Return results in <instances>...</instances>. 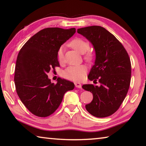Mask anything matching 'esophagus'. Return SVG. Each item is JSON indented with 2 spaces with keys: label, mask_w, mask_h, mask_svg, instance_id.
Listing matches in <instances>:
<instances>
[{
  "label": "esophagus",
  "mask_w": 146,
  "mask_h": 146,
  "mask_svg": "<svg viewBox=\"0 0 146 146\" xmlns=\"http://www.w3.org/2000/svg\"><path fill=\"white\" fill-rule=\"evenodd\" d=\"M75 85L76 88H82V85H81V84L80 82H75Z\"/></svg>",
  "instance_id": "obj_1"
}]
</instances>
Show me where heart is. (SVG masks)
Listing matches in <instances>:
<instances>
[{
    "instance_id": "obj_1",
    "label": "heart",
    "mask_w": 146,
    "mask_h": 146,
    "mask_svg": "<svg viewBox=\"0 0 146 146\" xmlns=\"http://www.w3.org/2000/svg\"><path fill=\"white\" fill-rule=\"evenodd\" d=\"M70 46L75 49L76 51L81 54H84L90 49V44L87 41L82 38H75L70 43ZM58 59L62 62L64 59V48L60 47L57 52ZM93 58L92 53L88 52L85 55L86 60H90ZM86 72V68L83 65L79 66H70L67 68L62 72V76L68 80L78 81L82 79Z\"/></svg>"
}]
</instances>
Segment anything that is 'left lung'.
Here are the masks:
<instances>
[{"label":"left lung","mask_w":146,"mask_h":146,"mask_svg":"<svg viewBox=\"0 0 146 146\" xmlns=\"http://www.w3.org/2000/svg\"><path fill=\"white\" fill-rule=\"evenodd\" d=\"M77 32L95 49V64L88 78L100 84L82 86L84 90L90 91L93 96L86 109L94 117H109L118 110L129 90L131 75L129 55L117 38L103 27L88 26L78 29Z\"/></svg>","instance_id":"obj_1"}]
</instances>
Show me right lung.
I'll return each instance as SVG.
<instances>
[{
    "instance_id": "obj_1",
    "label": "right lung",
    "mask_w": 146,
    "mask_h": 146,
    "mask_svg": "<svg viewBox=\"0 0 146 146\" xmlns=\"http://www.w3.org/2000/svg\"><path fill=\"white\" fill-rule=\"evenodd\" d=\"M76 32L75 28H48L38 31L26 42L18 54L14 81L20 99L33 115L46 117L59 107L66 91L75 85L57 78L56 84L47 75L60 66L57 52L61 45Z\"/></svg>"
}]
</instances>
